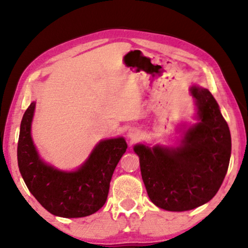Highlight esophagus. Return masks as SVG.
<instances>
[{
	"label": "esophagus",
	"instance_id": "obj_1",
	"mask_svg": "<svg viewBox=\"0 0 248 248\" xmlns=\"http://www.w3.org/2000/svg\"><path fill=\"white\" fill-rule=\"evenodd\" d=\"M127 137H128V139H131L132 141L138 140V139L140 138V131H139L138 128L132 127V128H130V130L127 131Z\"/></svg>",
	"mask_w": 248,
	"mask_h": 248
}]
</instances>
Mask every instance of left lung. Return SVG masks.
I'll return each instance as SVG.
<instances>
[{
    "label": "left lung",
    "instance_id": "obj_1",
    "mask_svg": "<svg viewBox=\"0 0 248 248\" xmlns=\"http://www.w3.org/2000/svg\"><path fill=\"white\" fill-rule=\"evenodd\" d=\"M198 123L186 126L175 147L138 143L141 175L151 202L167 211H188L205 204L219 191L228 170L232 137L211 93L189 88Z\"/></svg>",
    "mask_w": 248,
    "mask_h": 248
}]
</instances>
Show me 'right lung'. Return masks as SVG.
Listing matches in <instances>:
<instances>
[{"mask_svg":"<svg viewBox=\"0 0 248 248\" xmlns=\"http://www.w3.org/2000/svg\"><path fill=\"white\" fill-rule=\"evenodd\" d=\"M36 103L23 114L18 142V166L27 187L47 211L63 218H82L106 202L111 176L127 149L123 137L96 144L76 170H61L40 158L31 137Z\"/></svg>","mask_w":248,"mask_h":248,"instance_id":"right-lung-1","label":"right lung"}]
</instances>
